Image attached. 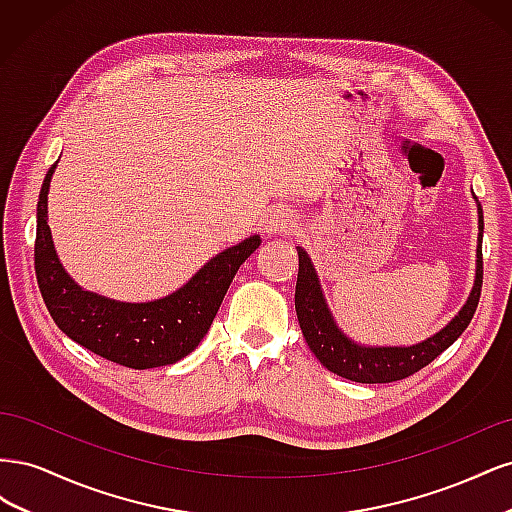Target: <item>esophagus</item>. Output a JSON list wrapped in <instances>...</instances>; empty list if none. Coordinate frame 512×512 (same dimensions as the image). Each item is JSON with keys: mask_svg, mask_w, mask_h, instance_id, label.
I'll return each mask as SVG.
<instances>
[{"mask_svg": "<svg viewBox=\"0 0 512 512\" xmlns=\"http://www.w3.org/2000/svg\"><path fill=\"white\" fill-rule=\"evenodd\" d=\"M294 226H297V215L284 207L273 209L265 220L267 235H288L290 230H294Z\"/></svg>", "mask_w": 512, "mask_h": 512, "instance_id": "1", "label": "esophagus"}]
</instances>
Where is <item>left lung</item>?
<instances>
[{"label": "left lung", "instance_id": "left-lung-1", "mask_svg": "<svg viewBox=\"0 0 512 512\" xmlns=\"http://www.w3.org/2000/svg\"><path fill=\"white\" fill-rule=\"evenodd\" d=\"M476 198V196H474ZM478 207V245H476V273L474 286L468 301L457 312V316L442 327L438 333L423 339L412 346H367L354 342L339 324L335 322L331 309L324 299L320 277L309 254L303 247L299 252V277L297 290H294V307L309 350L316 359L333 374L352 382L380 384L395 382L412 376L414 371L429 365L440 356L455 339L468 329V324L476 312L480 299V286H483V209Z\"/></svg>", "mask_w": 512, "mask_h": 512}]
</instances>
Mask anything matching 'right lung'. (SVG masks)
<instances>
[{
    "mask_svg": "<svg viewBox=\"0 0 512 512\" xmlns=\"http://www.w3.org/2000/svg\"><path fill=\"white\" fill-rule=\"evenodd\" d=\"M57 162L44 177L36 209V280L57 327L102 359L132 369L173 365L188 356L211 327L243 262L260 245L252 235L213 256L188 282L156 301L126 303L76 284L61 265L49 228V190Z\"/></svg>",
    "mask_w": 512,
    "mask_h": 512,
    "instance_id": "add662e5",
    "label": "right lung"
}]
</instances>
